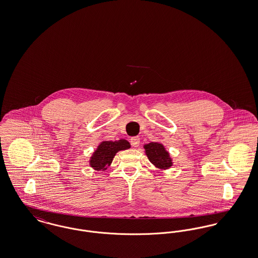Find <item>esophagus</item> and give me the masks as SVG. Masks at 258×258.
<instances>
[{
	"label": "esophagus",
	"instance_id": "esophagus-1",
	"mask_svg": "<svg viewBox=\"0 0 258 258\" xmlns=\"http://www.w3.org/2000/svg\"><path fill=\"white\" fill-rule=\"evenodd\" d=\"M131 143L134 147L137 148L140 144V138L138 136H134L131 138Z\"/></svg>",
	"mask_w": 258,
	"mask_h": 258
}]
</instances>
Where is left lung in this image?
<instances>
[{
  "label": "left lung",
  "instance_id": "1",
  "mask_svg": "<svg viewBox=\"0 0 258 258\" xmlns=\"http://www.w3.org/2000/svg\"><path fill=\"white\" fill-rule=\"evenodd\" d=\"M145 154L152 164L160 170H166L173 166V160L169 152L160 142H150L145 144Z\"/></svg>",
  "mask_w": 258,
  "mask_h": 258
}]
</instances>
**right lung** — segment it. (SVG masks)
<instances>
[{"mask_svg":"<svg viewBox=\"0 0 258 258\" xmlns=\"http://www.w3.org/2000/svg\"><path fill=\"white\" fill-rule=\"evenodd\" d=\"M130 148L131 144L125 139H120L117 141H101L93 152L89 160V165L97 171H105L110 166L114 157L118 152Z\"/></svg>","mask_w":258,"mask_h":258,"instance_id":"1","label":"right lung"}]
</instances>
